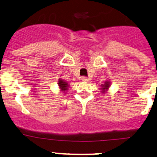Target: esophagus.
<instances>
[{
    "mask_svg": "<svg viewBox=\"0 0 157 157\" xmlns=\"http://www.w3.org/2000/svg\"><path fill=\"white\" fill-rule=\"evenodd\" d=\"M82 80L83 81V82H88V81H89V79H88V77H86V76H82Z\"/></svg>",
    "mask_w": 157,
    "mask_h": 157,
    "instance_id": "1",
    "label": "esophagus"
}]
</instances>
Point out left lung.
<instances>
[{
  "instance_id": "obj_1",
  "label": "left lung",
  "mask_w": 157,
  "mask_h": 157,
  "mask_svg": "<svg viewBox=\"0 0 157 157\" xmlns=\"http://www.w3.org/2000/svg\"><path fill=\"white\" fill-rule=\"evenodd\" d=\"M109 83H110V82H105V85H101V87H102V88H101V90H102L103 93H104L105 90H106L108 89V88H109Z\"/></svg>"
}]
</instances>
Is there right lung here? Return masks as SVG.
Listing matches in <instances>:
<instances>
[{
  "mask_svg": "<svg viewBox=\"0 0 157 157\" xmlns=\"http://www.w3.org/2000/svg\"><path fill=\"white\" fill-rule=\"evenodd\" d=\"M59 83H58V85H59V88H60L61 90H63V91L66 92L65 90H67L68 89V86H69V85L67 84V82H64L63 80H61V79H59Z\"/></svg>",
  "mask_w": 157,
  "mask_h": 157,
  "instance_id": "right-lung-1",
  "label": "right lung"
}]
</instances>
